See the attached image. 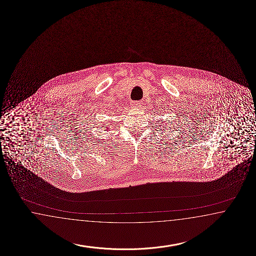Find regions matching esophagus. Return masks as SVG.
<instances>
[{
	"label": "esophagus",
	"mask_w": 256,
	"mask_h": 256,
	"mask_svg": "<svg viewBox=\"0 0 256 256\" xmlns=\"http://www.w3.org/2000/svg\"><path fill=\"white\" fill-rule=\"evenodd\" d=\"M142 104L143 102H140V101H135V102H132V106H134V108H140L142 106Z\"/></svg>",
	"instance_id": "1"
}]
</instances>
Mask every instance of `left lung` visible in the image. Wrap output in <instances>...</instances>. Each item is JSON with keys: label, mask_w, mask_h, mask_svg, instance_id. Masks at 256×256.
<instances>
[{"label": "left lung", "mask_w": 256, "mask_h": 256, "mask_svg": "<svg viewBox=\"0 0 256 256\" xmlns=\"http://www.w3.org/2000/svg\"><path fill=\"white\" fill-rule=\"evenodd\" d=\"M159 122H160V124L158 123ZM157 122H158V126L160 128L159 131H166V130L168 128H167V126H168V124H165V123H164V121H162V120H158Z\"/></svg>", "instance_id": "1"}]
</instances>
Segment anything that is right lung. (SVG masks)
<instances>
[{
  "instance_id": "1",
  "label": "right lung",
  "mask_w": 256,
  "mask_h": 256,
  "mask_svg": "<svg viewBox=\"0 0 256 256\" xmlns=\"http://www.w3.org/2000/svg\"><path fill=\"white\" fill-rule=\"evenodd\" d=\"M102 126V128H101L102 130H104V131H109L111 130V128H110V126Z\"/></svg>"
}]
</instances>
